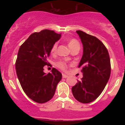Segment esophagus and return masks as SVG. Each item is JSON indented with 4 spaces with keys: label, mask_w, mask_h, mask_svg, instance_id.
<instances>
[{
    "label": "esophagus",
    "mask_w": 125,
    "mask_h": 125,
    "mask_svg": "<svg viewBox=\"0 0 125 125\" xmlns=\"http://www.w3.org/2000/svg\"><path fill=\"white\" fill-rule=\"evenodd\" d=\"M68 77V75L65 74H62V78H67Z\"/></svg>",
    "instance_id": "1"
}]
</instances>
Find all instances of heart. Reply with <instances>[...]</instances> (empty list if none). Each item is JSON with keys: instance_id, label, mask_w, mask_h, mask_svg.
I'll return each instance as SVG.
<instances>
[{"instance_id": "b5f03b06", "label": "heart", "mask_w": 125, "mask_h": 125, "mask_svg": "<svg viewBox=\"0 0 125 125\" xmlns=\"http://www.w3.org/2000/svg\"><path fill=\"white\" fill-rule=\"evenodd\" d=\"M68 46L69 47L71 50H72L74 47H79V42L76 39H69L68 40ZM57 46H58L57 42H55L53 44V45L51 47V54H55L56 52ZM55 64H56V66H57V68H59V69H62V70H65L67 68V66H68L67 63L65 61H60L57 62H56Z\"/></svg>"}]
</instances>
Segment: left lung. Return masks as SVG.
Instances as JSON below:
<instances>
[{
  "instance_id": "8db88e82",
  "label": "left lung",
  "mask_w": 125,
  "mask_h": 125,
  "mask_svg": "<svg viewBox=\"0 0 125 125\" xmlns=\"http://www.w3.org/2000/svg\"><path fill=\"white\" fill-rule=\"evenodd\" d=\"M83 46V54L78 67H82L83 77L73 86L76 100L89 103L101 94L110 79L111 64L108 50L97 37L77 31Z\"/></svg>"
}]
</instances>
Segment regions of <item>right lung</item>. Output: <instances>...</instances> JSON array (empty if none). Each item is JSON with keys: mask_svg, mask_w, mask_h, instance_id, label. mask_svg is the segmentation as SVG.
<instances>
[{"mask_svg": "<svg viewBox=\"0 0 125 125\" xmlns=\"http://www.w3.org/2000/svg\"><path fill=\"white\" fill-rule=\"evenodd\" d=\"M61 36V34L48 29L34 32L19 50L15 62L17 78L26 95L38 103L51 100L62 78V74L54 68L51 73L43 71L44 66L49 65L47 59L52 46Z\"/></svg>", "mask_w": 125, "mask_h": 125, "instance_id": "obj_1", "label": "right lung"}]
</instances>
